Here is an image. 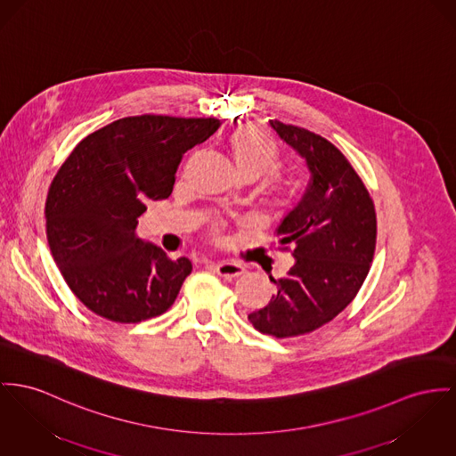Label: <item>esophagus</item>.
I'll use <instances>...</instances> for the list:
<instances>
[{"label": "esophagus", "mask_w": 456, "mask_h": 456, "mask_svg": "<svg viewBox=\"0 0 456 456\" xmlns=\"http://www.w3.org/2000/svg\"><path fill=\"white\" fill-rule=\"evenodd\" d=\"M216 272L224 278H235V276H240L245 273V268L239 263H233V261H219L214 265Z\"/></svg>", "instance_id": "obj_1"}]
</instances>
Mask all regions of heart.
Listing matches in <instances>:
<instances>
[{"label": "heart", "mask_w": 456, "mask_h": 456, "mask_svg": "<svg viewBox=\"0 0 456 456\" xmlns=\"http://www.w3.org/2000/svg\"><path fill=\"white\" fill-rule=\"evenodd\" d=\"M233 157L243 175L261 176L278 167L280 152L273 136L261 126H245L233 134Z\"/></svg>", "instance_id": "heart-1"}]
</instances>
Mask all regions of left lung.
<instances>
[{
  "mask_svg": "<svg viewBox=\"0 0 456 456\" xmlns=\"http://www.w3.org/2000/svg\"><path fill=\"white\" fill-rule=\"evenodd\" d=\"M270 126L305 160L309 184L276 228L278 242L294 245V266L283 278L270 276L272 301L247 318L256 330L285 338L320 329L354 299L373 259L377 217L363 182L329 140L280 121Z\"/></svg>",
  "mask_w": 456,
  "mask_h": 456,
  "instance_id": "left-lung-1",
  "label": "left lung"
}]
</instances>
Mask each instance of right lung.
I'll use <instances>...</instances> for the list:
<instances>
[{"mask_svg":"<svg viewBox=\"0 0 456 456\" xmlns=\"http://www.w3.org/2000/svg\"><path fill=\"white\" fill-rule=\"evenodd\" d=\"M219 119L134 116L88 134L63 162L46 199V237L69 289L94 314L138 323L166 313L191 273L136 235L145 202L167 199L183 153Z\"/></svg>","mask_w":456,"mask_h":456,"instance_id":"add662e5","label":"right lung"}]
</instances>
